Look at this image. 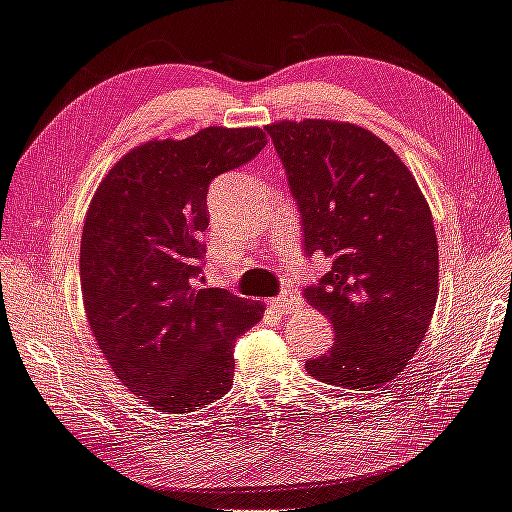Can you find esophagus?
<instances>
[{
  "mask_svg": "<svg viewBox=\"0 0 512 512\" xmlns=\"http://www.w3.org/2000/svg\"><path fill=\"white\" fill-rule=\"evenodd\" d=\"M269 307L278 311V314H291V311L300 307V298H296L294 294H289V291H285L283 296L278 298H271L269 300Z\"/></svg>",
  "mask_w": 512,
  "mask_h": 512,
  "instance_id": "obj_1",
  "label": "esophagus"
}]
</instances>
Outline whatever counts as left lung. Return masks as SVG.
<instances>
[{
	"mask_svg": "<svg viewBox=\"0 0 512 512\" xmlns=\"http://www.w3.org/2000/svg\"><path fill=\"white\" fill-rule=\"evenodd\" d=\"M265 130L298 203L305 254L333 258L305 298L333 322L336 342L307 371L336 387L378 389L404 371L435 311L429 203L400 156L358 125L305 119Z\"/></svg>",
	"mask_w": 512,
	"mask_h": 512,
	"instance_id": "obj_1",
	"label": "left lung"
}]
</instances>
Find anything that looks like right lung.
Segmentation results:
<instances>
[{"label":"right lung","instance_id":"1","mask_svg":"<svg viewBox=\"0 0 512 512\" xmlns=\"http://www.w3.org/2000/svg\"><path fill=\"white\" fill-rule=\"evenodd\" d=\"M267 145L260 128H205L148 141L108 172L81 234V296L117 378L163 413H190L232 387L234 342L265 305L196 287L218 174Z\"/></svg>","mask_w":512,"mask_h":512}]
</instances>
